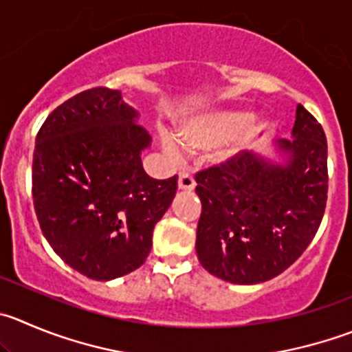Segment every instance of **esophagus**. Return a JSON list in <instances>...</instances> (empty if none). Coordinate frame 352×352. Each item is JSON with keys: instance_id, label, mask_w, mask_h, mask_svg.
<instances>
[{"instance_id": "34e87169", "label": "esophagus", "mask_w": 352, "mask_h": 352, "mask_svg": "<svg viewBox=\"0 0 352 352\" xmlns=\"http://www.w3.org/2000/svg\"><path fill=\"white\" fill-rule=\"evenodd\" d=\"M178 186L182 190H193V188H195V179H193V176L188 173V170H182V173H179Z\"/></svg>"}]
</instances>
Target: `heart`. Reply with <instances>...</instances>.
Here are the masks:
<instances>
[{
	"label": "heart",
	"instance_id": "heart-1",
	"mask_svg": "<svg viewBox=\"0 0 352 352\" xmlns=\"http://www.w3.org/2000/svg\"><path fill=\"white\" fill-rule=\"evenodd\" d=\"M259 129L261 120L257 117L245 119L242 112L224 110V112L209 113V116L185 124L179 135H182L183 145L193 146V148H210L240 131L245 138H252L259 133ZM164 142L173 153L182 152V145L173 136H166Z\"/></svg>",
	"mask_w": 352,
	"mask_h": 352
}]
</instances>
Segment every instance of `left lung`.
<instances>
[{
	"instance_id": "8db88e82",
	"label": "left lung",
	"mask_w": 352,
	"mask_h": 352,
	"mask_svg": "<svg viewBox=\"0 0 352 352\" xmlns=\"http://www.w3.org/2000/svg\"><path fill=\"white\" fill-rule=\"evenodd\" d=\"M292 138L278 143L283 164L243 152L195 174L197 256L217 278L239 285L274 278L316 235L329 192L327 138L302 105Z\"/></svg>"
}]
</instances>
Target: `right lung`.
<instances>
[{
  "instance_id": "right-lung-1",
  "label": "right lung",
  "mask_w": 352,
  "mask_h": 352,
  "mask_svg": "<svg viewBox=\"0 0 352 352\" xmlns=\"http://www.w3.org/2000/svg\"><path fill=\"white\" fill-rule=\"evenodd\" d=\"M120 91L91 88L56 107L36 136L32 199L43 235L76 271L98 282L138 270L178 176L153 179L148 131Z\"/></svg>"
}]
</instances>
